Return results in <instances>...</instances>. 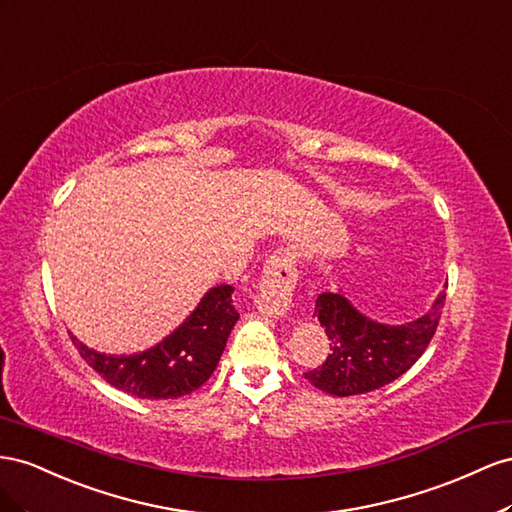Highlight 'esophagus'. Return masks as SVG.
Here are the masks:
<instances>
[{"instance_id":"obj_1","label":"esophagus","mask_w":512,"mask_h":512,"mask_svg":"<svg viewBox=\"0 0 512 512\" xmlns=\"http://www.w3.org/2000/svg\"><path fill=\"white\" fill-rule=\"evenodd\" d=\"M298 281V272L294 257L289 253H274L264 266L261 274L259 294L255 298V306L259 313L268 317L281 319L291 309V298H294V287Z\"/></svg>"}]
</instances>
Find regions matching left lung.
I'll return each mask as SVG.
<instances>
[{
    "label": "left lung",
    "mask_w": 512,
    "mask_h": 512,
    "mask_svg": "<svg viewBox=\"0 0 512 512\" xmlns=\"http://www.w3.org/2000/svg\"><path fill=\"white\" fill-rule=\"evenodd\" d=\"M444 300L446 291H440L425 315L392 326L362 315L341 291H326L315 302V317L326 328L330 354L321 367L304 377L334 397H352L394 382L425 354L442 317Z\"/></svg>",
    "instance_id": "8db88e82"
}]
</instances>
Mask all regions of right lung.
Returning <instances> with one entry per match:
<instances>
[{
	"label": "right lung",
	"mask_w": 512,
	"mask_h": 512,
	"mask_svg": "<svg viewBox=\"0 0 512 512\" xmlns=\"http://www.w3.org/2000/svg\"><path fill=\"white\" fill-rule=\"evenodd\" d=\"M231 294V285L212 287L169 337L139 354H100L68 334L81 358L113 388L139 399H178L206 384L221 360L240 319Z\"/></svg>",
	"instance_id": "right-lung-1"
}]
</instances>
